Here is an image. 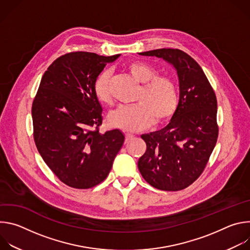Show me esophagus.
I'll use <instances>...</instances> for the list:
<instances>
[{
	"label": "esophagus",
	"mask_w": 250,
	"mask_h": 250,
	"mask_svg": "<svg viewBox=\"0 0 250 250\" xmlns=\"http://www.w3.org/2000/svg\"><path fill=\"white\" fill-rule=\"evenodd\" d=\"M133 136H134V135H133V134H131V133H125V141L130 140Z\"/></svg>",
	"instance_id": "obj_1"
}]
</instances>
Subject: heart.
Returning <instances> with one entry per match:
<instances>
[{"label":"heart","mask_w":250,"mask_h":250,"mask_svg":"<svg viewBox=\"0 0 250 250\" xmlns=\"http://www.w3.org/2000/svg\"><path fill=\"white\" fill-rule=\"evenodd\" d=\"M127 71L135 81L142 84L135 99L137 104L118 106L109 114V124L125 131H137L150 126L154 121L162 124L170 120L179 104V93L174 80L158 76L155 67L141 61L129 63ZM111 79V71L105 69L94 81V95L103 104L112 103Z\"/></svg>","instance_id":"obj_1"}]
</instances>
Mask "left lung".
<instances>
[{"mask_svg": "<svg viewBox=\"0 0 250 250\" xmlns=\"http://www.w3.org/2000/svg\"><path fill=\"white\" fill-rule=\"evenodd\" d=\"M140 55L156 56L172 64L179 78L180 99L171 122L162 129L142 134L146 151L137 163L152 187L179 191L203 173L219 135L218 103L201 66L180 49L160 48Z\"/></svg>", "mask_w": 250, "mask_h": 250, "instance_id": "obj_1", "label": "left lung"}]
</instances>
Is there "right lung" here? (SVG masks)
<instances>
[{"label": "right lung", "mask_w": 250, "mask_h": 250, "mask_svg": "<svg viewBox=\"0 0 250 250\" xmlns=\"http://www.w3.org/2000/svg\"><path fill=\"white\" fill-rule=\"evenodd\" d=\"M120 54L66 53L44 72L32 103L33 139L44 162L69 187L89 189L109 175L125 135L101 133L103 109L93 84L106 63Z\"/></svg>", "instance_id": "right-lung-1"}]
</instances>
